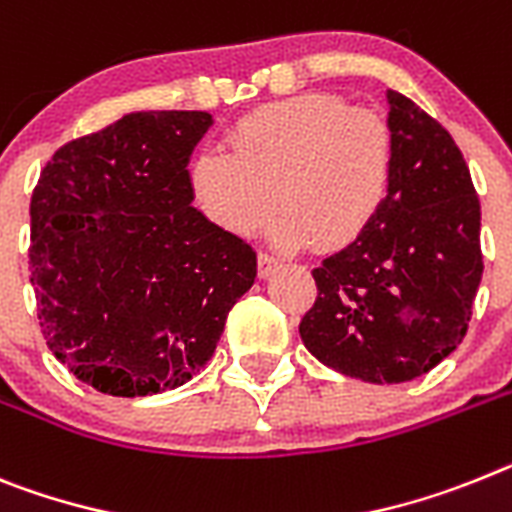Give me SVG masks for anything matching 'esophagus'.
Wrapping results in <instances>:
<instances>
[{
  "label": "esophagus",
  "instance_id": "1",
  "mask_svg": "<svg viewBox=\"0 0 512 512\" xmlns=\"http://www.w3.org/2000/svg\"><path fill=\"white\" fill-rule=\"evenodd\" d=\"M279 266H282V261H279L277 256H269V253H259V277L261 279L272 277Z\"/></svg>",
  "mask_w": 512,
  "mask_h": 512
}]
</instances>
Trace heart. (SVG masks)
I'll use <instances>...</instances> for the list:
<instances>
[{"label":"heart","mask_w":512,"mask_h":512,"mask_svg":"<svg viewBox=\"0 0 512 512\" xmlns=\"http://www.w3.org/2000/svg\"><path fill=\"white\" fill-rule=\"evenodd\" d=\"M227 144L230 152H196L189 194L214 227L238 238L259 233L279 204V243L342 251L373 227L391 191V129L339 95L256 108L230 126Z\"/></svg>","instance_id":"b5f03b06"}]
</instances>
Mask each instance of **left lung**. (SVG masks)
<instances>
[{"instance_id":"8db88e82","label":"left lung","mask_w":512,"mask_h":512,"mask_svg":"<svg viewBox=\"0 0 512 512\" xmlns=\"http://www.w3.org/2000/svg\"><path fill=\"white\" fill-rule=\"evenodd\" d=\"M393 181L378 220L313 269L318 298L300 321L308 352L336 373L404 383L430 373L469 329L482 282V209L453 137L388 90Z\"/></svg>"}]
</instances>
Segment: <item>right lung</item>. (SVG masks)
<instances>
[{"label": "right lung", "mask_w": 512, "mask_h": 512, "mask_svg": "<svg viewBox=\"0 0 512 512\" xmlns=\"http://www.w3.org/2000/svg\"><path fill=\"white\" fill-rule=\"evenodd\" d=\"M207 111H137L54 152L30 199V285L48 349L139 399L191 381L256 279V251L191 207Z\"/></svg>", "instance_id": "obj_1"}]
</instances>
